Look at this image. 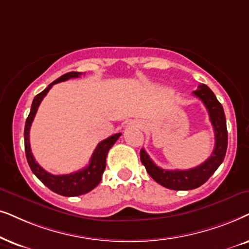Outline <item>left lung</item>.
<instances>
[{"mask_svg": "<svg viewBox=\"0 0 249 249\" xmlns=\"http://www.w3.org/2000/svg\"><path fill=\"white\" fill-rule=\"evenodd\" d=\"M194 95L200 99L207 108L214 128L215 147L210 158L199 166L190 170L168 171L158 167L151 160L144 149H141L140 151L141 163L144 165L148 174L157 183L173 190H191L204 184L222 164L228 148V131L224 110L213 91L207 85L201 84L198 86V90L194 91Z\"/></svg>", "mask_w": 249, "mask_h": 249, "instance_id": "left-lung-1", "label": "left lung"}]
</instances>
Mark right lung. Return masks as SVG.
Here are the masks:
<instances>
[{"label": "right lung", "mask_w": 249, "mask_h": 249, "mask_svg": "<svg viewBox=\"0 0 249 249\" xmlns=\"http://www.w3.org/2000/svg\"><path fill=\"white\" fill-rule=\"evenodd\" d=\"M82 75V72L77 71H71L67 74L62 75L61 77L55 79L54 82H52L51 84L48 85V88L45 90H43L41 93H38L34 98L32 104L31 112H29L27 119H26L25 124V151H26V158H27L28 165L31 167L39 181L43 184L46 185L50 190H52L55 194L61 195V196L66 197H76L81 196V195L88 194L89 191L93 190L97 185L100 183L102 174H104L105 168H106V158H107L108 151L112 145L115 144V142L118 140V138L121 137L122 133H116L111 137L106 139V140L101 141L100 143L97 145L95 150L92 155L90 159V163L88 166H85L82 170L74 173L66 174V175H53L49 172L39 166L37 161L35 160L34 156L32 154L31 150V143H29V130H31L32 123L34 121V117L37 111L38 106L41 105L43 98L48 94L50 89L52 88V85L57 84V83L67 81L71 78L79 77Z\"/></svg>", "instance_id": "right-lung-1"}]
</instances>
